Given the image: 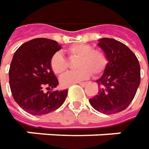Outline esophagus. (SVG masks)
<instances>
[{
  "mask_svg": "<svg viewBox=\"0 0 149 149\" xmlns=\"http://www.w3.org/2000/svg\"><path fill=\"white\" fill-rule=\"evenodd\" d=\"M87 84H88V82H87V81H84V82H79V85L82 86H86Z\"/></svg>",
  "mask_w": 149,
  "mask_h": 149,
  "instance_id": "esophagus-1",
  "label": "esophagus"
}]
</instances>
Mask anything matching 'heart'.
I'll return each instance as SVG.
<instances>
[{"label":"heart","instance_id":"heart-1","mask_svg":"<svg viewBox=\"0 0 149 149\" xmlns=\"http://www.w3.org/2000/svg\"><path fill=\"white\" fill-rule=\"evenodd\" d=\"M70 59L77 60L75 68L78 69L68 72L62 76L60 82L63 86H70L86 79L93 72L94 75L101 74L108 65V58L100 49H93L90 44H75L65 49ZM50 68L56 75H61L68 68L67 59L60 53H55L49 61Z\"/></svg>","mask_w":149,"mask_h":149}]
</instances>
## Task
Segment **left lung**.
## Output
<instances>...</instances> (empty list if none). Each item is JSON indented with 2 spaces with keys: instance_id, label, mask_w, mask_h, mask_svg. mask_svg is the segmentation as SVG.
Returning <instances> with one entry per match:
<instances>
[{
  "instance_id": "1",
  "label": "left lung",
  "mask_w": 149,
  "mask_h": 149,
  "mask_svg": "<svg viewBox=\"0 0 149 149\" xmlns=\"http://www.w3.org/2000/svg\"><path fill=\"white\" fill-rule=\"evenodd\" d=\"M98 45L109 63L96 81L100 86L97 95L89 100L97 111L113 115L125 110L132 102L140 83V66L135 54L118 40L102 38Z\"/></svg>"
}]
</instances>
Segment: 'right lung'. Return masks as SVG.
Listing matches in <instances>:
<instances>
[{
	"label": "right lung",
	"instance_id": "1",
	"mask_svg": "<svg viewBox=\"0 0 149 149\" xmlns=\"http://www.w3.org/2000/svg\"><path fill=\"white\" fill-rule=\"evenodd\" d=\"M59 49L58 42L37 38L22 44L14 54L9 70L11 94L15 102L31 115L53 112L66 100L68 91H52L58 81L49 61ZM44 89L48 91L45 93Z\"/></svg>",
	"mask_w": 149,
	"mask_h": 149
}]
</instances>
